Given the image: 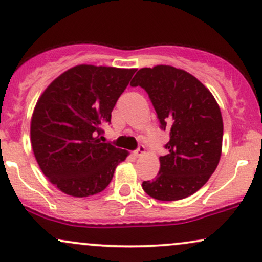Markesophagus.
<instances>
[{
  "label": "esophagus",
  "mask_w": 262,
  "mask_h": 262,
  "mask_svg": "<svg viewBox=\"0 0 262 262\" xmlns=\"http://www.w3.org/2000/svg\"><path fill=\"white\" fill-rule=\"evenodd\" d=\"M145 152H146L145 146H144V145H140L139 148H138V150H135V151L133 152V154H134V156H137V158H140V156H143L144 154H145Z\"/></svg>",
  "instance_id": "esophagus-1"
}]
</instances>
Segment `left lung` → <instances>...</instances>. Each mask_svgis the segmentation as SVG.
<instances>
[{
	"mask_svg": "<svg viewBox=\"0 0 262 262\" xmlns=\"http://www.w3.org/2000/svg\"><path fill=\"white\" fill-rule=\"evenodd\" d=\"M148 92L161 128L170 132L160 170L143 189L159 201L192 196L209 180L221 160L223 118L214 96L187 71L169 65L143 68L130 82Z\"/></svg>",
	"mask_w": 262,
	"mask_h": 262,
	"instance_id": "left-lung-1",
	"label": "left lung"
}]
</instances>
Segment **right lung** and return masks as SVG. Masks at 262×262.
Masks as SVG:
<instances>
[{
  "label": "right lung",
  "instance_id": "1",
  "mask_svg": "<svg viewBox=\"0 0 262 262\" xmlns=\"http://www.w3.org/2000/svg\"><path fill=\"white\" fill-rule=\"evenodd\" d=\"M137 69L81 64L50 83L35 104L31 143L41 172L73 197H89L110 185L127 150L101 143L103 125Z\"/></svg>",
  "mask_w": 262,
  "mask_h": 262
}]
</instances>
